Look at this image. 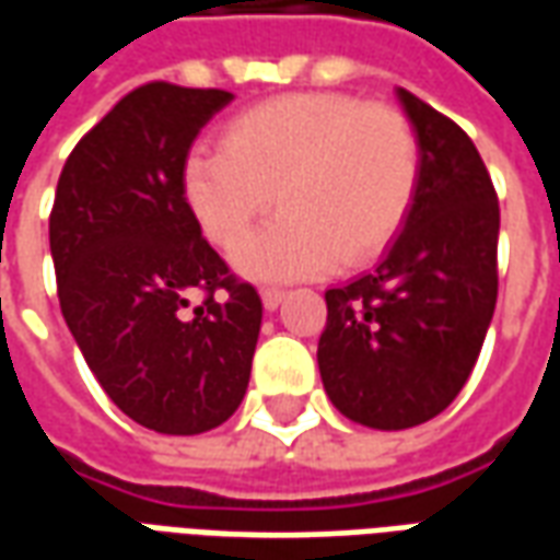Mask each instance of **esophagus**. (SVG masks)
Returning <instances> with one entry per match:
<instances>
[{
    "label": "esophagus",
    "instance_id": "obj_1",
    "mask_svg": "<svg viewBox=\"0 0 560 560\" xmlns=\"http://www.w3.org/2000/svg\"><path fill=\"white\" fill-rule=\"evenodd\" d=\"M260 300H264V308H267V312H276V308L284 303V291H279V288H264V291H260Z\"/></svg>",
    "mask_w": 560,
    "mask_h": 560
}]
</instances>
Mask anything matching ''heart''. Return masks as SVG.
Returning a JSON list of instances; mask_svg holds the SVG:
<instances>
[{
    "mask_svg": "<svg viewBox=\"0 0 560 560\" xmlns=\"http://www.w3.org/2000/svg\"><path fill=\"white\" fill-rule=\"evenodd\" d=\"M420 188V140L387 104L339 92H293L236 114L221 147L183 164L188 207L212 243L231 248L279 191V219L252 233L236 269L255 281H296L384 252Z\"/></svg>",
    "mask_w": 560,
    "mask_h": 560,
    "instance_id": "obj_1",
    "label": "heart"
}]
</instances>
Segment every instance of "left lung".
Masks as SVG:
<instances>
[{
    "label": "left lung",
    "mask_w": 560,
    "mask_h": 560,
    "mask_svg": "<svg viewBox=\"0 0 560 560\" xmlns=\"http://www.w3.org/2000/svg\"><path fill=\"white\" fill-rule=\"evenodd\" d=\"M420 140V188L372 272L329 288L317 369L336 411L399 432L456 399L498 300V197L462 128L396 90Z\"/></svg>",
    "instance_id": "1"
}]
</instances>
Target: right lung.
Listing matches in <instances>:
<instances>
[{
    "label": "right lung",
    "instance_id": "add662e5",
    "mask_svg": "<svg viewBox=\"0 0 560 560\" xmlns=\"http://www.w3.org/2000/svg\"><path fill=\"white\" fill-rule=\"evenodd\" d=\"M224 90L147 83L68 155L54 212L59 305L119 411L161 434L233 417L248 387L264 305L203 240L183 191L188 149ZM208 300L188 310L190 293Z\"/></svg>",
    "mask_w": 560,
    "mask_h": 560
}]
</instances>
